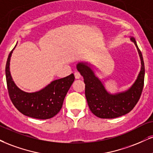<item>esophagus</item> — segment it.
Segmentation results:
<instances>
[{
    "mask_svg": "<svg viewBox=\"0 0 153 153\" xmlns=\"http://www.w3.org/2000/svg\"><path fill=\"white\" fill-rule=\"evenodd\" d=\"M74 75H75V77L76 79H80V78H81V75H80V73L78 71H75Z\"/></svg>",
    "mask_w": 153,
    "mask_h": 153,
    "instance_id": "obj_1",
    "label": "esophagus"
}]
</instances>
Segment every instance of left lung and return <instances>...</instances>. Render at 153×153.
<instances>
[{"label":"left lung","instance_id":"left-lung-1","mask_svg":"<svg viewBox=\"0 0 153 153\" xmlns=\"http://www.w3.org/2000/svg\"><path fill=\"white\" fill-rule=\"evenodd\" d=\"M135 43L141 60V70L133 85L125 93L110 95L105 89L100 80L86 63L80 62L77 69L83 76L85 84V94L91 111L100 118H115L126 115L133 109L143 92L145 79V65L143 55L135 39L130 38Z\"/></svg>","mask_w":153,"mask_h":153}]
</instances>
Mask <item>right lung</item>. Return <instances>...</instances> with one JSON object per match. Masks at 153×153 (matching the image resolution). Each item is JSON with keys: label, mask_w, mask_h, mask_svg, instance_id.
Masks as SVG:
<instances>
[{"label": "right lung", "mask_w": 153, "mask_h": 153, "mask_svg": "<svg viewBox=\"0 0 153 153\" xmlns=\"http://www.w3.org/2000/svg\"><path fill=\"white\" fill-rule=\"evenodd\" d=\"M13 49L9 53L5 65L7 88L12 103L18 111L26 116L40 120L54 117L62 108L65 95L75 80L74 75L72 73L65 78L54 80L36 93L22 91L13 81L9 70Z\"/></svg>", "instance_id": "1"}]
</instances>
